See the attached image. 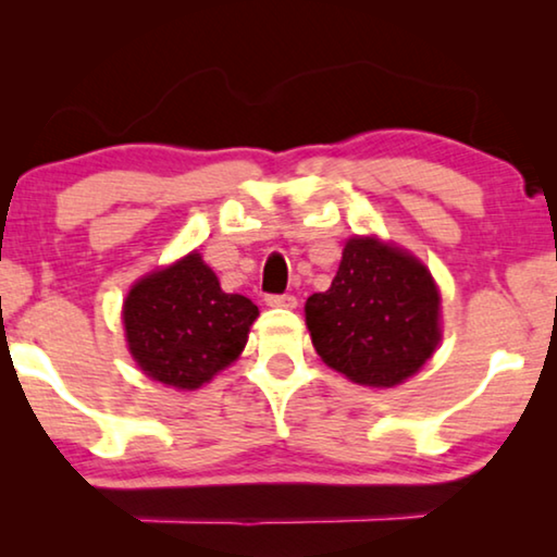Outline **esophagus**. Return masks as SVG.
<instances>
[{"label":"esophagus","mask_w":557,"mask_h":557,"mask_svg":"<svg viewBox=\"0 0 557 557\" xmlns=\"http://www.w3.org/2000/svg\"><path fill=\"white\" fill-rule=\"evenodd\" d=\"M264 302L270 305V308H295L297 305V300H295V295H268L264 297Z\"/></svg>","instance_id":"esophagus-1"}]
</instances>
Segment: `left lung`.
Masks as SVG:
<instances>
[{
    "label": "left lung",
    "instance_id": "8db88e82",
    "mask_svg": "<svg viewBox=\"0 0 557 557\" xmlns=\"http://www.w3.org/2000/svg\"><path fill=\"white\" fill-rule=\"evenodd\" d=\"M312 346L363 386H396L432 358L438 293L424 264L375 239H350L331 287L305 302Z\"/></svg>",
    "mask_w": 557,
    "mask_h": 557
}]
</instances>
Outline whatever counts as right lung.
<instances>
[{
  "mask_svg": "<svg viewBox=\"0 0 557 557\" xmlns=\"http://www.w3.org/2000/svg\"><path fill=\"white\" fill-rule=\"evenodd\" d=\"M260 315L230 295L197 252L133 285L123 305L128 348L140 371L176 388H199L245 348Z\"/></svg>",
  "mask_w": 557,
  "mask_h": 557,
  "instance_id": "right-lung-1",
  "label": "right lung"
}]
</instances>
